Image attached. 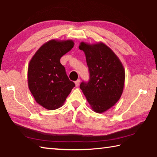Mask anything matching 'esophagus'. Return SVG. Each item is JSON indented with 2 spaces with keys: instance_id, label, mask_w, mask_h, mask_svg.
I'll return each mask as SVG.
<instances>
[{
  "instance_id": "1",
  "label": "esophagus",
  "mask_w": 157,
  "mask_h": 157,
  "mask_svg": "<svg viewBox=\"0 0 157 157\" xmlns=\"http://www.w3.org/2000/svg\"><path fill=\"white\" fill-rule=\"evenodd\" d=\"M79 83H80V79H78V80L75 81V85L76 87H78L79 86Z\"/></svg>"
}]
</instances>
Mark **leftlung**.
I'll list each match as a JSON object with an SVG mask.
<instances>
[{
	"instance_id": "left-lung-1",
	"label": "left lung",
	"mask_w": 157,
	"mask_h": 157,
	"mask_svg": "<svg viewBox=\"0 0 157 157\" xmlns=\"http://www.w3.org/2000/svg\"><path fill=\"white\" fill-rule=\"evenodd\" d=\"M90 71L88 82L83 81L80 88L92 109L103 113L117 103L121 97L125 82V70L114 52L103 43L81 42Z\"/></svg>"
}]
</instances>
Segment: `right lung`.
I'll return each mask as SVG.
<instances>
[{
    "label": "right lung",
    "mask_w": 157,
    "mask_h": 157,
    "mask_svg": "<svg viewBox=\"0 0 157 157\" xmlns=\"http://www.w3.org/2000/svg\"><path fill=\"white\" fill-rule=\"evenodd\" d=\"M74 44L71 40H49L38 49L29 63V89L36 103L49 110L61 107L75 86L60 62Z\"/></svg>",
    "instance_id": "add662e5"
}]
</instances>
